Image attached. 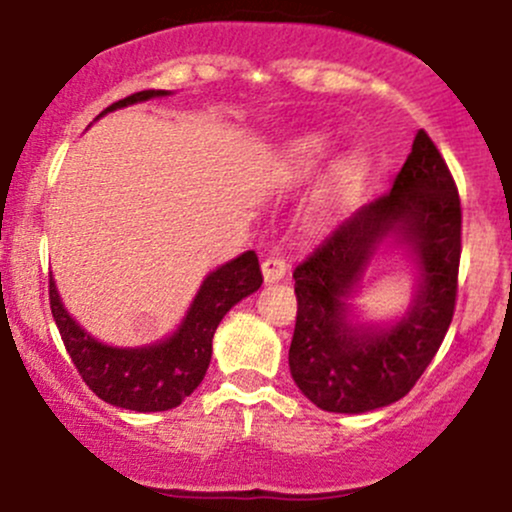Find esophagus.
<instances>
[{"label": "esophagus", "instance_id": "obj_1", "mask_svg": "<svg viewBox=\"0 0 512 512\" xmlns=\"http://www.w3.org/2000/svg\"><path fill=\"white\" fill-rule=\"evenodd\" d=\"M261 271H263V281L266 283H276V281H281L283 276H286L288 273V263H286V258L283 256H268L266 261L261 263Z\"/></svg>", "mask_w": 512, "mask_h": 512}]
</instances>
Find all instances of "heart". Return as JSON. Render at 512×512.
I'll return each mask as SVG.
<instances>
[{"label": "heart", "instance_id": "obj_1", "mask_svg": "<svg viewBox=\"0 0 512 512\" xmlns=\"http://www.w3.org/2000/svg\"><path fill=\"white\" fill-rule=\"evenodd\" d=\"M323 155L325 145L320 140L298 142L291 157H288L286 172L293 179L308 177L318 167V162L323 160ZM362 179H365V162L360 157H345V160L335 162L328 170V175L323 177V182H320V197L328 204L350 199L362 187Z\"/></svg>", "mask_w": 512, "mask_h": 512}]
</instances>
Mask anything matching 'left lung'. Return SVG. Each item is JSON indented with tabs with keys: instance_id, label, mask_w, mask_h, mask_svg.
<instances>
[{
	"instance_id": "1",
	"label": "left lung",
	"mask_w": 512,
	"mask_h": 512,
	"mask_svg": "<svg viewBox=\"0 0 512 512\" xmlns=\"http://www.w3.org/2000/svg\"><path fill=\"white\" fill-rule=\"evenodd\" d=\"M407 243L420 268L413 305L389 329L352 326L346 298L378 244ZM461 261V199L444 157L419 130L392 192L357 209L293 271L298 315L288 365L325 412L362 414L399 402L449 330Z\"/></svg>"
}]
</instances>
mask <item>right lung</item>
<instances>
[{
    "instance_id": "obj_1",
    "label": "right lung",
    "mask_w": 512,
    "mask_h": 512,
    "mask_svg": "<svg viewBox=\"0 0 512 512\" xmlns=\"http://www.w3.org/2000/svg\"><path fill=\"white\" fill-rule=\"evenodd\" d=\"M162 96L170 93H133L108 105L98 118L110 110ZM261 283L263 276L254 251L224 263L204 278L175 335L145 347H110L88 335L63 308L54 278H49V300L66 352L96 397L130 412H167L179 407L202 384L212 360V337L221 318L241 298L258 291Z\"/></svg>"
}]
</instances>
